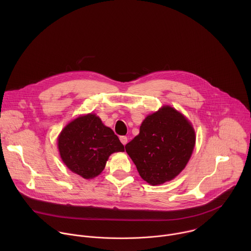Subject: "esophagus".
<instances>
[{
    "mask_svg": "<svg viewBox=\"0 0 251 251\" xmlns=\"http://www.w3.org/2000/svg\"><path fill=\"white\" fill-rule=\"evenodd\" d=\"M120 141H121V143L123 145H126L127 144V142H128V138L126 137V136H120Z\"/></svg>",
    "mask_w": 251,
    "mask_h": 251,
    "instance_id": "obj_1",
    "label": "esophagus"
}]
</instances>
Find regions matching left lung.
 <instances>
[{
    "instance_id": "left-lung-1",
    "label": "left lung",
    "mask_w": 251,
    "mask_h": 251,
    "mask_svg": "<svg viewBox=\"0 0 251 251\" xmlns=\"http://www.w3.org/2000/svg\"><path fill=\"white\" fill-rule=\"evenodd\" d=\"M195 131L186 117L170 106L143 121L140 133L125 146L143 180L150 185L180 174L195 147Z\"/></svg>"
}]
</instances>
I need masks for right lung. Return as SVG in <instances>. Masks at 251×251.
<instances>
[{"mask_svg": "<svg viewBox=\"0 0 251 251\" xmlns=\"http://www.w3.org/2000/svg\"><path fill=\"white\" fill-rule=\"evenodd\" d=\"M58 150L69 170L91 178L103 171L112 153L123 152L124 146L99 117L87 114L65 126L58 137Z\"/></svg>", "mask_w": 251, "mask_h": 251, "instance_id": "obj_1", "label": "right lung"}]
</instances>
